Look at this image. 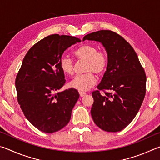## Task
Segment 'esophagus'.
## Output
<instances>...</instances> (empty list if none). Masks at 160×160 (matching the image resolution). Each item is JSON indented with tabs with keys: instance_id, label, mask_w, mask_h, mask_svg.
<instances>
[{
	"instance_id": "obj_1",
	"label": "esophagus",
	"mask_w": 160,
	"mask_h": 160,
	"mask_svg": "<svg viewBox=\"0 0 160 160\" xmlns=\"http://www.w3.org/2000/svg\"><path fill=\"white\" fill-rule=\"evenodd\" d=\"M86 93H83V92H79V96H80V97H83V96H86Z\"/></svg>"
}]
</instances>
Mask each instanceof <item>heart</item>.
Here are the masks:
<instances>
[{"label":"heart","mask_w":160,"mask_h":160,"mask_svg":"<svg viewBox=\"0 0 160 160\" xmlns=\"http://www.w3.org/2000/svg\"><path fill=\"white\" fill-rule=\"evenodd\" d=\"M78 60L87 62L86 72L87 74L78 75L69 83V87L80 92L87 91L96 84V78L93 74H101L108 67V57L104 52L90 44H83L74 51ZM60 67L64 74H74V62L68 56H62L60 60Z\"/></svg>","instance_id":"heart-1"}]
</instances>
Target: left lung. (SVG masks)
<instances>
[{"label":"left lung","instance_id":"obj_1","mask_svg":"<svg viewBox=\"0 0 160 160\" xmlns=\"http://www.w3.org/2000/svg\"><path fill=\"white\" fill-rule=\"evenodd\" d=\"M100 42L107 52L108 67L98 90L92 93L91 113L98 127L108 132L124 129L133 121L143 101L146 75L132 46L117 33L100 30L86 35L83 41Z\"/></svg>","mask_w":160,"mask_h":160}]
</instances>
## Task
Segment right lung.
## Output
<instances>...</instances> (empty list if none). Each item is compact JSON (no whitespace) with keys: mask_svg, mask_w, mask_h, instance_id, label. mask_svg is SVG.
<instances>
[{"mask_svg":"<svg viewBox=\"0 0 160 160\" xmlns=\"http://www.w3.org/2000/svg\"><path fill=\"white\" fill-rule=\"evenodd\" d=\"M81 40L73 36L50 35L29 49L17 75L18 100L31 124L44 133H54L68 124L79 98L69 88L58 92L65 83L60 60L64 50Z\"/></svg>","mask_w":160,"mask_h":160,"instance_id":"add662e5","label":"right lung"}]
</instances>
